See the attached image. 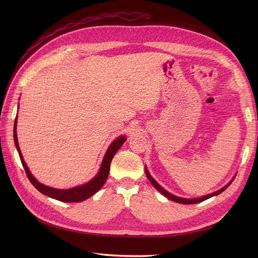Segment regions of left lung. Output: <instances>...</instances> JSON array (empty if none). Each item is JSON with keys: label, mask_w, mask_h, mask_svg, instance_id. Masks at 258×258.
<instances>
[{"label": "left lung", "mask_w": 258, "mask_h": 258, "mask_svg": "<svg viewBox=\"0 0 258 258\" xmlns=\"http://www.w3.org/2000/svg\"><path fill=\"white\" fill-rule=\"evenodd\" d=\"M145 173H146V177H147V179L150 180V182L153 184V186L157 189L158 191H160L162 195H163L164 197H166L167 199H169V200H171V201H173V202H175V203H180V204H197V203H200V202L205 201V200H207V199H209V198H211V197L218 196V195L222 194L224 190H226V189L229 187V185L233 182V180H234V178H235V177H234V178H233L231 181H230L226 186H224L223 188H221V189H220V190L215 191V192H213V194L207 195V196H205V197L197 198V199H184V198H179V197H175V196L171 195L170 192L166 191L163 187L160 186V185H159V184L154 180V178H153L152 175L150 174V172H148V170H147L146 166H145Z\"/></svg>", "instance_id": "left-lung-1"}]
</instances>
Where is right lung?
I'll return each mask as SVG.
<instances>
[{
	"label": "right lung",
	"mask_w": 258,
	"mask_h": 258,
	"mask_svg": "<svg viewBox=\"0 0 258 258\" xmlns=\"http://www.w3.org/2000/svg\"><path fill=\"white\" fill-rule=\"evenodd\" d=\"M17 119L15 121V127H13V138H15V144L17 146V150L20 155V159L22 161V164L24 166V169L26 171L27 177H28L29 181L31 184L37 189L39 192H42L45 196H48L52 199L58 200L60 202H67V203H75V202H83L93 195L96 194L99 189L103 186L105 183L107 177H108V172H110V165L113 157L117 153V151L121 147V145L125 142V136H120L117 139H115L112 144L108 146L107 151L103 157L102 163L100 166V169L98 173L95 175V177L85 185H80L71 189H56V188H52L49 186H46L42 183L37 182V180L31 174L29 171L28 166L25 163V161L23 159L19 142H18V136H17Z\"/></svg>",
	"instance_id": "1"
}]
</instances>
